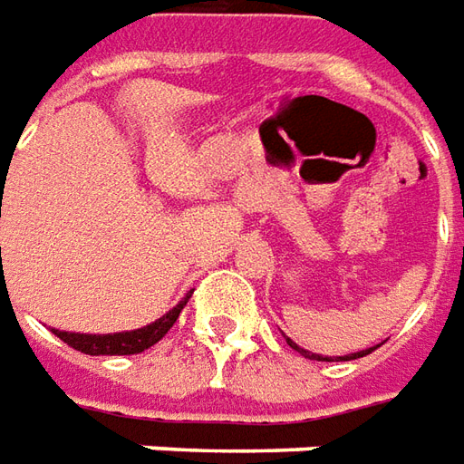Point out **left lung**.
Wrapping results in <instances>:
<instances>
[{
    "label": "left lung",
    "mask_w": 464,
    "mask_h": 464,
    "mask_svg": "<svg viewBox=\"0 0 464 464\" xmlns=\"http://www.w3.org/2000/svg\"><path fill=\"white\" fill-rule=\"evenodd\" d=\"M285 341H287V346L290 348H295V351H298V353H303V356H305V359H315V361H334V359H328V356H321V353H313V351H305V348H300L298 343H295V341H290V338H287L285 335ZM373 348L376 346H372V348H366V351H356V353H348V356H338V361H351V359H361V356H366V353H372Z\"/></svg>",
    "instance_id": "left-lung-1"
}]
</instances>
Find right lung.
I'll use <instances>...</instances> for the list:
<instances>
[{"label":"right lung","instance_id":"right-lung-1","mask_svg":"<svg viewBox=\"0 0 464 464\" xmlns=\"http://www.w3.org/2000/svg\"><path fill=\"white\" fill-rule=\"evenodd\" d=\"M189 298L191 290L179 300L171 311L164 313L161 318H156L153 324L136 328V331H123V334H70V331L53 328V334L60 341H65L67 346H72L80 353H88V356H130V353H140V351L151 348L153 343H159L169 334V328L177 324L179 313L189 303Z\"/></svg>","mask_w":464,"mask_h":464}]
</instances>
